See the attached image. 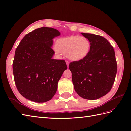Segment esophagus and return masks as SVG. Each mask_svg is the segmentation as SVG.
Instances as JSON below:
<instances>
[{
	"label": "esophagus",
	"mask_w": 131,
	"mask_h": 131,
	"mask_svg": "<svg viewBox=\"0 0 131 131\" xmlns=\"http://www.w3.org/2000/svg\"><path fill=\"white\" fill-rule=\"evenodd\" d=\"M66 64H67V67H68V68L69 65V62L68 61H66Z\"/></svg>",
	"instance_id": "1"
}]
</instances>
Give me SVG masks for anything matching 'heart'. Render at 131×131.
<instances>
[{
	"mask_svg": "<svg viewBox=\"0 0 131 131\" xmlns=\"http://www.w3.org/2000/svg\"><path fill=\"white\" fill-rule=\"evenodd\" d=\"M56 48L55 51L57 53L66 54L70 60L78 61L88 55L90 42L84 37L73 35L58 39L56 42Z\"/></svg>",
	"mask_w": 131,
	"mask_h": 131,
	"instance_id": "b5f03b06",
	"label": "heart"
}]
</instances>
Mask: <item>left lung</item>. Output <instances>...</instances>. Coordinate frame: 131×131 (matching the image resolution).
I'll list each match as a JSON object with an SVG mask.
<instances>
[{"instance_id":"left-lung-1","label":"left lung","mask_w":131,"mask_h":131,"mask_svg":"<svg viewBox=\"0 0 131 131\" xmlns=\"http://www.w3.org/2000/svg\"><path fill=\"white\" fill-rule=\"evenodd\" d=\"M90 42L88 55L70 63L74 89L79 96L94 100L105 96L112 89L117 73L115 54L112 46L100 35L81 33Z\"/></svg>"}]
</instances>
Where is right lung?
I'll return each instance as SVG.
<instances>
[{
	"label": "right lung",
	"instance_id": "right-lung-1",
	"mask_svg": "<svg viewBox=\"0 0 131 131\" xmlns=\"http://www.w3.org/2000/svg\"><path fill=\"white\" fill-rule=\"evenodd\" d=\"M60 35L56 29L41 27L26 34L17 46L13 69L16 86L23 97L43 103L56 93L67 69L65 61L52 59L53 39Z\"/></svg>",
	"mask_w": 131,
	"mask_h": 131
}]
</instances>
